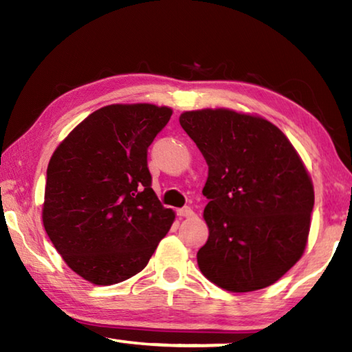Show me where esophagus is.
<instances>
[{"label": "esophagus", "mask_w": 352, "mask_h": 352, "mask_svg": "<svg viewBox=\"0 0 352 352\" xmlns=\"http://www.w3.org/2000/svg\"><path fill=\"white\" fill-rule=\"evenodd\" d=\"M177 214L180 217H194V211H192V208H189V206H184V208H180V210L177 211Z\"/></svg>", "instance_id": "34e87169"}]
</instances>
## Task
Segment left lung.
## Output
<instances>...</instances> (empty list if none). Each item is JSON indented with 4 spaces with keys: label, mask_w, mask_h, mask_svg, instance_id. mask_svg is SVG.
Masks as SVG:
<instances>
[{
    "label": "left lung",
    "mask_w": 352,
    "mask_h": 352,
    "mask_svg": "<svg viewBox=\"0 0 352 352\" xmlns=\"http://www.w3.org/2000/svg\"><path fill=\"white\" fill-rule=\"evenodd\" d=\"M180 126L208 164L200 272L230 292L269 287L306 248L314 186L305 164L264 118L206 109L184 111Z\"/></svg>",
    "instance_id": "1"
}]
</instances>
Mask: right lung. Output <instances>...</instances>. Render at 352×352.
Masks as SVG:
<instances>
[{
  "mask_svg": "<svg viewBox=\"0 0 352 352\" xmlns=\"http://www.w3.org/2000/svg\"><path fill=\"white\" fill-rule=\"evenodd\" d=\"M170 115L152 104L107 105L52 153L43 225L69 269L87 281L132 278L168 234L175 212L153 192L147 148Z\"/></svg>",
  "mask_w": 352,
  "mask_h": 352,
  "instance_id": "1",
  "label": "right lung"
}]
</instances>
